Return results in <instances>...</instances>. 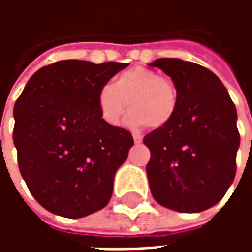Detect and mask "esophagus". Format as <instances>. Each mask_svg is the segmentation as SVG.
Listing matches in <instances>:
<instances>
[{"mask_svg": "<svg viewBox=\"0 0 252 252\" xmlns=\"http://www.w3.org/2000/svg\"><path fill=\"white\" fill-rule=\"evenodd\" d=\"M133 142H135V144H140V143L143 142V137L140 136V135H133Z\"/></svg>", "mask_w": 252, "mask_h": 252, "instance_id": "34e87169", "label": "esophagus"}]
</instances>
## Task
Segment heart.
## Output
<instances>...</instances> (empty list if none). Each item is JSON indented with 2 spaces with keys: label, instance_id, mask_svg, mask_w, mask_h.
<instances>
[{
  "label": "heart",
  "instance_id": "1",
  "mask_svg": "<svg viewBox=\"0 0 252 252\" xmlns=\"http://www.w3.org/2000/svg\"><path fill=\"white\" fill-rule=\"evenodd\" d=\"M97 102L102 119L110 126L120 124L128 102L131 112L126 124L129 128H162L173 120L177 112L178 89L170 78L139 66L121 72L113 85H104Z\"/></svg>",
  "mask_w": 252,
  "mask_h": 252
}]
</instances>
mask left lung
<instances>
[{"mask_svg": "<svg viewBox=\"0 0 252 252\" xmlns=\"http://www.w3.org/2000/svg\"><path fill=\"white\" fill-rule=\"evenodd\" d=\"M148 66L160 68L178 89L173 120L144 136L153 197L181 213L205 211L221 200L236 174V108L219 77L205 67L177 58Z\"/></svg>", "mask_w": 252, "mask_h": 252, "instance_id": "left-lung-1", "label": "left lung"}]
</instances>
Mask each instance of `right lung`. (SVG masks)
Masks as SVG:
<instances>
[{"mask_svg":"<svg viewBox=\"0 0 252 252\" xmlns=\"http://www.w3.org/2000/svg\"><path fill=\"white\" fill-rule=\"evenodd\" d=\"M128 63L59 61L30 78L13 109V143L31 194L51 213L79 219L108 205L131 132L99 112V89Z\"/></svg>","mask_w":252,"mask_h":252,"instance_id":"obj_1","label":"right lung"}]
</instances>
